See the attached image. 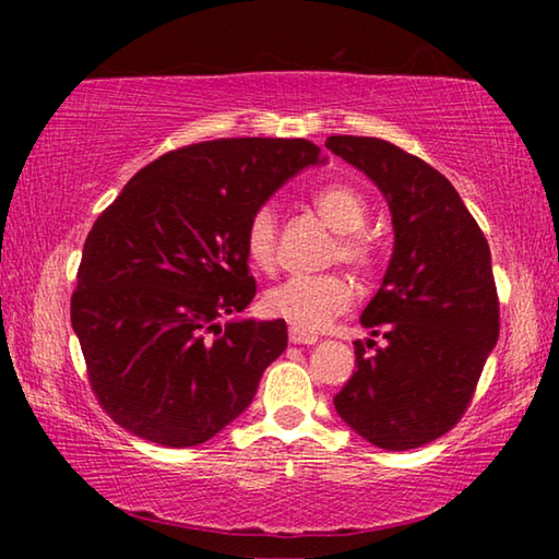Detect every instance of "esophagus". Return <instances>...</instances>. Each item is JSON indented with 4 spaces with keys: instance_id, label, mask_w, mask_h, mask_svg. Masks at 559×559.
<instances>
[{
    "instance_id": "obj_1",
    "label": "esophagus",
    "mask_w": 559,
    "mask_h": 559,
    "mask_svg": "<svg viewBox=\"0 0 559 559\" xmlns=\"http://www.w3.org/2000/svg\"><path fill=\"white\" fill-rule=\"evenodd\" d=\"M288 340L293 345H316L318 343V335L316 333H306V330L300 328H290L288 330Z\"/></svg>"
}]
</instances>
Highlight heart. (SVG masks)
Instances as JSON below:
<instances>
[{"label": "heart", "instance_id": "b5f03b06", "mask_svg": "<svg viewBox=\"0 0 559 559\" xmlns=\"http://www.w3.org/2000/svg\"><path fill=\"white\" fill-rule=\"evenodd\" d=\"M316 214L337 236L333 257L349 266L370 273L374 266V249L362 234L367 224V200L357 187L333 182L320 187L310 197ZM243 251L253 269L271 273L278 259V224L271 206H259L243 231ZM355 300V283L343 273L325 276H293L273 286L263 296V308L300 330H318L335 316L345 313Z\"/></svg>", "mask_w": 559, "mask_h": 559}]
</instances>
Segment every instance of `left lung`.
I'll list each match as a JSON object with an SVG mask.
<instances>
[{
    "label": "left lung",
    "instance_id": "8db88e82",
    "mask_svg": "<svg viewBox=\"0 0 559 559\" xmlns=\"http://www.w3.org/2000/svg\"><path fill=\"white\" fill-rule=\"evenodd\" d=\"M325 147L380 187L394 251L362 325L382 335L372 356L355 343V367L335 394L349 429L374 447L406 451L453 429L468 409L498 343L490 249L439 169L380 138L330 135Z\"/></svg>",
    "mask_w": 559,
    "mask_h": 559
}]
</instances>
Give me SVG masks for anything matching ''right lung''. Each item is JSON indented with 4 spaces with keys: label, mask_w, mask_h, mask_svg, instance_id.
I'll return each mask as SVG.
<instances>
[{
    "label": "right lung",
    "mask_w": 559,
    "mask_h": 559,
    "mask_svg": "<svg viewBox=\"0 0 559 559\" xmlns=\"http://www.w3.org/2000/svg\"><path fill=\"white\" fill-rule=\"evenodd\" d=\"M320 163L302 138L187 145L140 169L98 216L71 325L93 394L122 429L197 447L251 404L288 330L241 316L257 296L243 231L286 179Z\"/></svg>",
    "instance_id": "right-lung-1"
}]
</instances>
